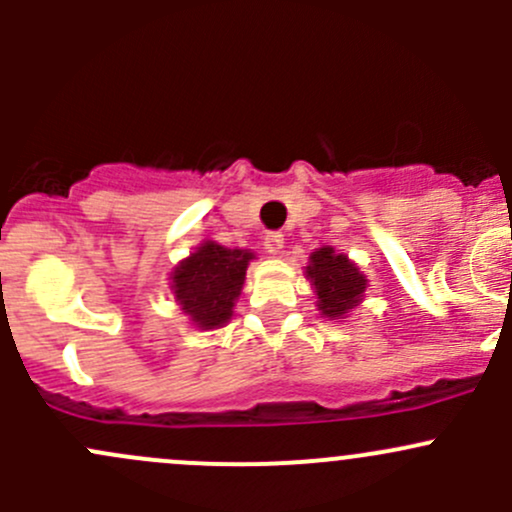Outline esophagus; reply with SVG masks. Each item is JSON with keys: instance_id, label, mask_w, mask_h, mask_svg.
I'll return each mask as SVG.
<instances>
[{"instance_id": "1", "label": "esophagus", "mask_w": 512, "mask_h": 512, "mask_svg": "<svg viewBox=\"0 0 512 512\" xmlns=\"http://www.w3.org/2000/svg\"><path fill=\"white\" fill-rule=\"evenodd\" d=\"M282 247H285V235H282V232H270V235H265L267 255H280Z\"/></svg>"}]
</instances>
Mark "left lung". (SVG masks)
<instances>
[{
    "label": "left lung",
    "instance_id": "obj_1",
    "mask_svg": "<svg viewBox=\"0 0 512 512\" xmlns=\"http://www.w3.org/2000/svg\"><path fill=\"white\" fill-rule=\"evenodd\" d=\"M304 275L312 282L317 309L324 319H347V314L364 302L369 287V280L359 265L332 245L317 247L309 255Z\"/></svg>",
    "mask_w": 512,
    "mask_h": 512
}]
</instances>
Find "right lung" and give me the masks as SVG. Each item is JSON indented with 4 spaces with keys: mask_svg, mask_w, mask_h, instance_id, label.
Instances as JSON below:
<instances>
[{
    "mask_svg": "<svg viewBox=\"0 0 512 512\" xmlns=\"http://www.w3.org/2000/svg\"><path fill=\"white\" fill-rule=\"evenodd\" d=\"M252 260L255 252L205 240L173 267L170 292L193 327L208 332L230 322Z\"/></svg>",
    "mask_w": 512,
    "mask_h": 512,
    "instance_id": "right-lung-1",
    "label": "right lung"
}]
</instances>
